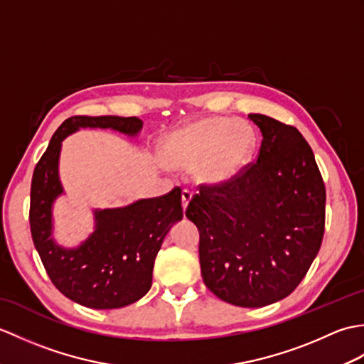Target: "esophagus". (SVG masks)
I'll list each match as a JSON object with an SVG mask.
<instances>
[{
	"instance_id": "esophagus-1",
	"label": "esophagus",
	"mask_w": 364,
	"mask_h": 364,
	"mask_svg": "<svg viewBox=\"0 0 364 364\" xmlns=\"http://www.w3.org/2000/svg\"><path fill=\"white\" fill-rule=\"evenodd\" d=\"M191 198H192V192H191L189 189H183V191H181V202H183V210H186L188 205H189V202H191Z\"/></svg>"
}]
</instances>
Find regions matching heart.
Returning <instances> with one entry per match:
<instances>
[{
    "label": "heart",
    "instance_id": "b5f03b06",
    "mask_svg": "<svg viewBox=\"0 0 364 364\" xmlns=\"http://www.w3.org/2000/svg\"><path fill=\"white\" fill-rule=\"evenodd\" d=\"M252 149L253 129L249 123L208 117L172 131L162 146V158L175 168L196 167L200 181L220 183L242 167Z\"/></svg>",
    "mask_w": 364,
    "mask_h": 364
}]
</instances>
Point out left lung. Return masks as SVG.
I'll list each match as a JSON object with an SVG mask.
<instances>
[{"mask_svg": "<svg viewBox=\"0 0 364 364\" xmlns=\"http://www.w3.org/2000/svg\"><path fill=\"white\" fill-rule=\"evenodd\" d=\"M262 141L255 162L225 181L200 184L186 218L198 228L200 267L220 300L259 308L304 280L326 230V184L300 131L249 114Z\"/></svg>", "mask_w": 364, "mask_h": 364, "instance_id": "left-lung-1", "label": "left lung"}]
</instances>
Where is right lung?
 I'll list each match as a JSON object with an SVG mask.
<instances>
[{"mask_svg":"<svg viewBox=\"0 0 364 364\" xmlns=\"http://www.w3.org/2000/svg\"><path fill=\"white\" fill-rule=\"evenodd\" d=\"M112 128L137 134L142 120L119 115H75L53 134L31 181L29 225L53 284L76 304L112 310L142 299L151 288L154 258L175 222L183 219L181 189L117 208L95 211L97 228L78 249H63L51 237V205L63 194L58 175L60 142L80 128Z\"/></svg>","mask_w":364,"mask_h":364,"instance_id":"right-lung-1","label":"right lung"}]
</instances>
